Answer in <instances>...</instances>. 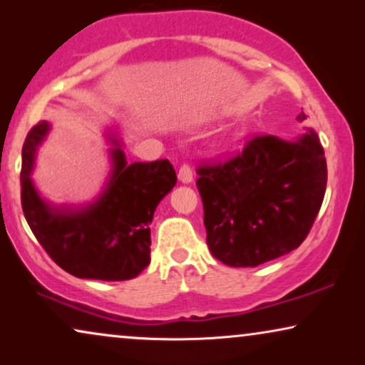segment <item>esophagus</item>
<instances>
[{
    "label": "esophagus",
    "instance_id": "1",
    "mask_svg": "<svg viewBox=\"0 0 365 365\" xmlns=\"http://www.w3.org/2000/svg\"><path fill=\"white\" fill-rule=\"evenodd\" d=\"M178 178H179V181L181 182H191L192 181V169H191V166H189V164H181V168H179V171H178Z\"/></svg>",
    "mask_w": 365,
    "mask_h": 365
}]
</instances>
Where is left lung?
<instances>
[{"label": "left lung", "mask_w": 365, "mask_h": 365, "mask_svg": "<svg viewBox=\"0 0 365 365\" xmlns=\"http://www.w3.org/2000/svg\"><path fill=\"white\" fill-rule=\"evenodd\" d=\"M196 173L207 247L232 267H256L301 246L327 186L326 156L314 131L294 143L256 134L234 156L204 163Z\"/></svg>", "instance_id": "8db88e82"}]
</instances>
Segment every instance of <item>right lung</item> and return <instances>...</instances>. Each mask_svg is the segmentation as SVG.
Wrapping results in <instances>:
<instances>
[{"instance_id": "obj_1", "label": "right lung", "mask_w": 365, "mask_h": 365, "mask_svg": "<svg viewBox=\"0 0 365 365\" xmlns=\"http://www.w3.org/2000/svg\"><path fill=\"white\" fill-rule=\"evenodd\" d=\"M48 129L46 121H39L23 144L21 206L34 237L71 276L98 281L136 277L151 261L149 224L156 206L178 181L173 164L168 159L128 164L116 148L111 181L99 201L78 211L51 209L29 178Z\"/></svg>"}]
</instances>
